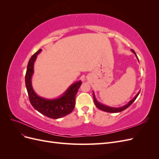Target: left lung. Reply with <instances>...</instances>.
Segmentation results:
<instances>
[{
	"label": "left lung",
	"instance_id": "8db88e82",
	"mask_svg": "<svg viewBox=\"0 0 159 159\" xmlns=\"http://www.w3.org/2000/svg\"><path fill=\"white\" fill-rule=\"evenodd\" d=\"M131 50L133 53V54L135 55L136 57H137L138 61H139L138 57H137V56L135 52H134L133 50ZM139 93H140V91H139V92L137 93V94L135 96H134V98L133 99H131V101H129V102L127 104H126L125 105H124V106L120 107H109V106H107V105H105L104 104L101 103H99L98 102L97 99H96L95 96V93H94L93 91V101H94V103L95 104V106L97 107L98 109H101L102 111H105V112H109V113H119V112L122 111H123L125 109H126L127 108H128L130 106V105H131L134 102V100L137 99V98L138 97Z\"/></svg>",
	"mask_w": 159,
	"mask_h": 159
}]
</instances>
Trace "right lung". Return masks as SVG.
Masks as SVG:
<instances>
[{
    "label": "right lung",
    "mask_w": 159,
    "mask_h": 159,
    "mask_svg": "<svg viewBox=\"0 0 159 159\" xmlns=\"http://www.w3.org/2000/svg\"><path fill=\"white\" fill-rule=\"evenodd\" d=\"M40 49L34 54L28 61L25 75L26 87L31 105L38 112L51 119H59L71 113L75 103V96L81 85V81L72 84L60 97L55 99H46L38 95L32 85V77L34 74V64Z\"/></svg>",
    "instance_id": "obj_1"
}]
</instances>
